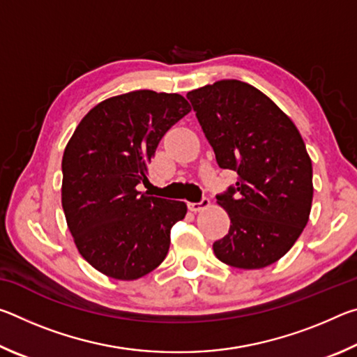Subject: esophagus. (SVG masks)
I'll use <instances>...</instances> for the list:
<instances>
[{"mask_svg":"<svg viewBox=\"0 0 357 357\" xmlns=\"http://www.w3.org/2000/svg\"><path fill=\"white\" fill-rule=\"evenodd\" d=\"M209 204L211 202L208 198H203V200L198 203H187V208H189V211H192V213H200V211L209 208Z\"/></svg>","mask_w":357,"mask_h":357,"instance_id":"obj_1","label":"esophagus"}]
</instances>
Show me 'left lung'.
<instances>
[{"instance_id": "obj_1", "label": "left lung", "mask_w": 357, "mask_h": 357, "mask_svg": "<svg viewBox=\"0 0 357 357\" xmlns=\"http://www.w3.org/2000/svg\"><path fill=\"white\" fill-rule=\"evenodd\" d=\"M220 168L236 185L217 195L231 220L213 249L222 263L261 269L291 249L309 222L312 160L293 121L252 84L220 80L187 93Z\"/></svg>"}]
</instances>
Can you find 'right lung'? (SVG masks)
<instances>
[{
    "mask_svg": "<svg viewBox=\"0 0 357 357\" xmlns=\"http://www.w3.org/2000/svg\"><path fill=\"white\" fill-rule=\"evenodd\" d=\"M190 112L183 96L138 89L89 110L64 149L61 202L80 255L112 279L137 280L164 261L184 202L138 192L167 130Z\"/></svg>",
    "mask_w": 357,
    "mask_h": 357,
    "instance_id": "obj_1",
    "label": "right lung"
}]
</instances>
